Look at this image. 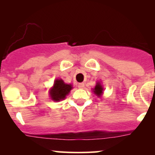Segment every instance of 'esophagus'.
<instances>
[{
    "label": "esophagus",
    "mask_w": 155,
    "mask_h": 155,
    "mask_svg": "<svg viewBox=\"0 0 155 155\" xmlns=\"http://www.w3.org/2000/svg\"><path fill=\"white\" fill-rule=\"evenodd\" d=\"M78 87L79 89H84V83H79V84H78Z\"/></svg>",
    "instance_id": "obj_1"
}]
</instances>
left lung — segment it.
<instances>
[{
  "instance_id": "8db88e82",
  "label": "left lung",
  "mask_w": 155,
  "mask_h": 155,
  "mask_svg": "<svg viewBox=\"0 0 155 155\" xmlns=\"http://www.w3.org/2000/svg\"><path fill=\"white\" fill-rule=\"evenodd\" d=\"M92 92H93V93L95 94L96 96H97L98 97H102L103 94H104V87H103V85L101 84V82L97 81V82H96L95 87H94L93 89H92Z\"/></svg>"
}]
</instances>
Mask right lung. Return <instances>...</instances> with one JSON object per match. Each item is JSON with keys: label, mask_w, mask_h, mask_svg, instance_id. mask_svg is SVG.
<instances>
[{"label": "right lung", "mask_w": 155, "mask_h": 155, "mask_svg": "<svg viewBox=\"0 0 155 155\" xmlns=\"http://www.w3.org/2000/svg\"><path fill=\"white\" fill-rule=\"evenodd\" d=\"M73 89L71 84H66L64 82L62 79H57L54 80V84L49 89V97L53 101L59 102L66 97Z\"/></svg>", "instance_id": "right-lung-1"}]
</instances>
